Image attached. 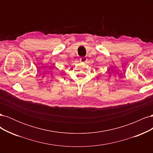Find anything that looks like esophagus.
Returning a JSON list of instances; mask_svg holds the SVG:
<instances>
[{"instance_id":"34e87169","label":"esophagus","mask_w":153,"mask_h":153,"mask_svg":"<svg viewBox=\"0 0 153 153\" xmlns=\"http://www.w3.org/2000/svg\"><path fill=\"white\" fill-rule=\"evenodd\" d=\"M87 57H81V58L80 59V62H85L87 61Z\"/></svg>"}]
</instances>
